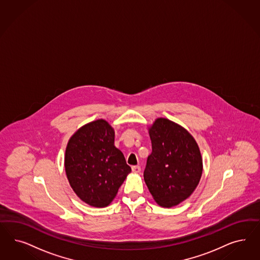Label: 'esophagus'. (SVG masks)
<instances>
[{
    "label": "esophagus",
    "instance_id": "obj_1",
    "mask_svg": "<svg viewBox=\"0 0 260 260\" xmlns=\"http://www.w3.org/2000/svg\"><path fill=\"white\" fill-rule=\"evenodd\" d=\"M132 171H133L134 173L141 172V167H140V166H133V167H132Z\"/></svg>",
    "mask_w": 260,
    "mask_h": 260
}]
</instances>
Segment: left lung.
<instances>
[{
  "mask_svg": "<svg viewBox=\"0 0 260 260\" xmlns=\"http://www.w3.org/2000/svg\"><path fill=\"white\" fill-rule=\"evenodd\" d=\"M152 152L143 172L159 206L171 208L188 198L199 184L203 160L198 144L182 126L159 117L149 128Z\"/></svg>",
  "mask_w": 260,
  "mask_h": 260,
  "instance_id": "left-lung-1",
  "label": "left lung"
}]
</instances>
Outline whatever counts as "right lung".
<instances>
[{
  "label": "right lung",
  "mask_w": 260,
  "mask_h": 260,
  "mask_svg": "<svg viewBox=\"0 0 260 260\" xmlns=\"http://www.w3.org/2000/svg\"><path fill=\"white\" fill-rule=\"evenodd\" d=\"M115 132L104 119L79 128L68 143L65 170L69 183L86 204L107 207L131 168L114 144Z\"/></svg>",
  "instance_id": "1"
}]
</instances>
